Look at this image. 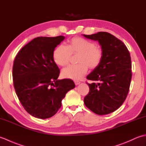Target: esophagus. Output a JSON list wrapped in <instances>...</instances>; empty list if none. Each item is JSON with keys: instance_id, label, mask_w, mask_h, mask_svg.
Returning a JSON list of instances; mask_svg holds the SVG:
<instances>
[{"instance_id": "esophagus-1", "label": "esophagus", "mask_w": 146, "mask_h": 146, "mask_svg": "<svg viewBox=\"0 0 146 146\" xmlns=\"http://www.w3.org/2000/svg\"><path fill=\"white\" fill-rule=\"evenodd\" d=\"M74 82H75V84L76 85H79L80 83V82L78 81V80H74Z\"/></svg>"}]
</instances>
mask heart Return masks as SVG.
I'll return each mask as SVG.
<instances>
[{"label": "heart", "instance_id": "1", "mask_svg": "<svg viewBox=\"0 0 146 146\" xmlns=\"http://www.w3.org/2000/svg\"><path fill=\"white\" fill-rule=\"evenodd\" d=\"M78 53L77 64L70 65L61 71L65 78L79 80L88 71V66L97 68L102 58V51L95 43L80 37H75L68 41L66 46L58 45L52 52V59L58 66H64L69 63L71 54Z\"/></svg>", "mask_w": 146, "mask_h": 146}]
</instances>
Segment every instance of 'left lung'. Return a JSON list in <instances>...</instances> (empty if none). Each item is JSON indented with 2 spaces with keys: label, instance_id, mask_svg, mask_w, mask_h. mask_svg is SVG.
<instances>
[{
  "label": "left lung",
  "instance_id": "1",
  "mask_svg": "<svg viewBox=\"0 0 146 146\" xmlns=\"http://www.w3.org/2000/svg\"><path fill=\"white\" fill-rule=\"evenodd\" d=\"M83 36L97 41L102 51L100 64L86 76L94 83H87L90 91L84 104L96 114L110 113L122 105L129 90L132 78L129 51L124 43L107 32Z\"/></svg>",
  "mask_w": 146,
  "mask_h": 146
}]
</instances>
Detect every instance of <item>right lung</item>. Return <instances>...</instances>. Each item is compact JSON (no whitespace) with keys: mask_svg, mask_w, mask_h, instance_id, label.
Listing matches in <instances>:
<instances>
[{"mask_svg":"<svg viewBox=\"0 0 146 146\" xmlns=\"http://www.w3.org/2000/svg\"><path fill=\"white\" fill-rule=\"evenodd\" d=\"M65 37H38L19 51L12 68L15 93L27 112L38 119L53 116L66 93L75 87L70 79L58 80L52 52Z\"/></svg>","mask_w":146,"mask_h":146,"instance_id":"obj_1","label":"right lung"}]
</instances>
